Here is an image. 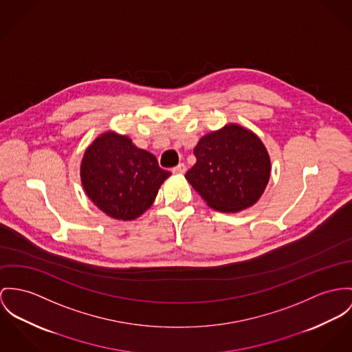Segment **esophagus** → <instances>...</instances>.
<instances>
[{"label":"esophagus","mask_w":352,"mask_h":352,"mask_svg":"<svg viewBox=\"0 0 352 352\" xmlns=\"http://www.w3.org/2000/svg\"><path fill=\"white\" fill-rule=\"evenodd\" d=\"M171 171H173L174 174H185V173H186V164H185V163H179L178 166L173 167Z\"/></svg>","instance_id":"1"}]
</instances>
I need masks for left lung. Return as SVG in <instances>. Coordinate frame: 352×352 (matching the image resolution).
Instances as JSON below:
<instances>
[{"label":"left lung","instance_id":"1","mask_svg":"<svg viewBox=\"0 0 352 352\" xmlns=\"http://www.w3.org/2000/svg\"><path fill=\"white\" fill-rule=\"evenodd\" d=\"M186 179L206 204L223 213L252 206L270 181L271 161L263 142L237 124L199 139Z\"/></svg>","mask_w":352,"mask_h":352}]
</instances>
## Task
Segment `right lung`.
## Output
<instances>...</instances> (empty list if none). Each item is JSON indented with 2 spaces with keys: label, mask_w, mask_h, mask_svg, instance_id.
<instances>
[{
  "label": "right lung",
  "mask_w": 352,
  "mask_h": 352,
  "mask_svg": "<svg viewBox=\"0 0 352 352\" xmlns=\"http://www.w3.org/2000/svg\"><path fill=\"white\" fill-rule=\"evenodd\" d=\"M87 195L106 214L135 219L154 202L170 171L157 158L138 148L127 136L106 133L85 151L80 167Z\"/></svg>",
  "instance_id": "right-lung-1"
}]
</instances>
